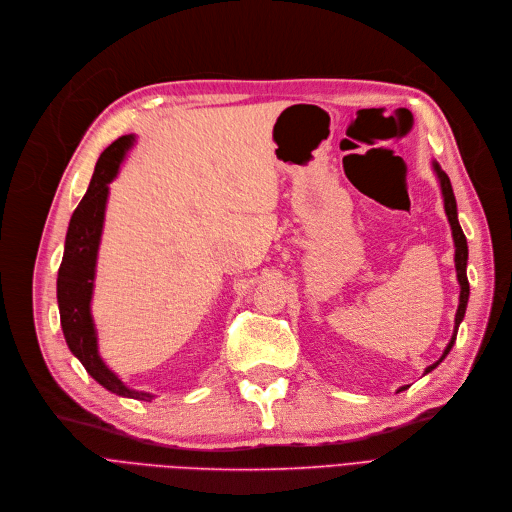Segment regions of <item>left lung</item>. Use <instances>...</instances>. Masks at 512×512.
<instances>
[{"instance_id": "obj_1", "label": "left lung", "mask_w": 512, "mask_h": 512, "mask_svg": "<svg viewBox=\"0 0 512 512\" xmlns=\"http://www.w3.org/2000/svg\"><path fill=\"white\" fill-rule=\"evenodd\" d=\"M433 170L437 179H440V187H442V196H444V208H446V216H448V223L452 227V237H454V264H456V277H458V283H460V302H458V310H456V319H454V333H452V339L450 344L446 346L442 358L433 362L431 367L425 369V373H431L437 364H440L448 352L452 350L454 342H456V333H458V325L460 321L465 319V312H467V302H469V279H467V260H469V248H467V237L465 233H462L460 225H458V214H456V200H454V191H452V185H450V179L448 175L444 173V170L440 168V164L433 162ZM406 387H400L398 392H404Z\"/></svg>"}]
</instances>
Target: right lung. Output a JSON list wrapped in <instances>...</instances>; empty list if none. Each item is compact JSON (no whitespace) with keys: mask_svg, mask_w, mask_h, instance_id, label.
Returning <instances> with one entry per match:
<instances>
[{"mask_svg":"<svg viewBox=\"0 0 512 512\" xmlns=\"http://www.w3.org/2000/svg\"><path fill=\"white\" fill-rule=\"evenodd\" d=\"M133 137L125 135L116 139L102 152L95 164L89 189L72 212L64 256L58 271V308L60 323L70 352L75 354L85 371L116 396L152 400L150 394L135 392L120 381L97 352V333L91 319V294L95 279V260L104 227V212L108 200V183L116 177L120 162L131 148Z\"/></svg>","mask_w":512,"mask_h":512,"instance_id":"add662e5","label":"right lung"}]
</instances>
